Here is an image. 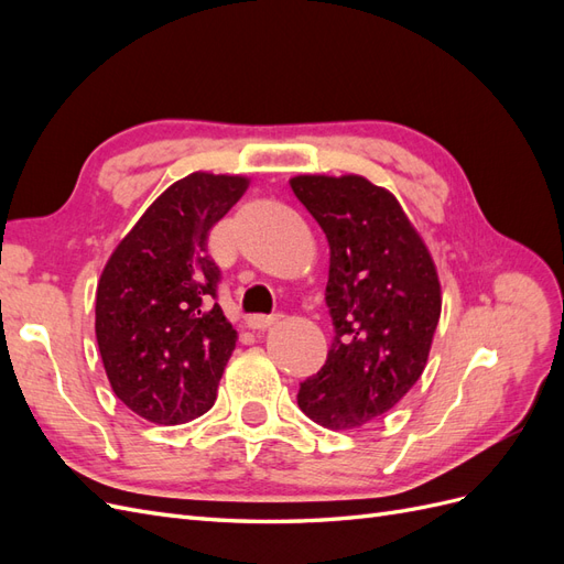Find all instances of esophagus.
Wrapping results in <instances>:
<instances>
[{
  "label": "esophagus",
  "mask_w": 564,
  "mask_h": 564,
  "mask_svg": "<svg viewBox=\"0 0 564 564\" xmlns=\"http://www.w3.org/2000/svg\"><path fill=\"white\" fill-rule=\"evenodd\" d=\"M280 315H249L247 324L251 329H268L270 324H275Z\"/></svg>",
  "instance_id": "obj_1"
}]
</instances>
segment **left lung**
<instances>
[{"label":"left lung","mask_w":564,"mask_h":564,"mask_svg":"<svg viewBox=\"0 0 564 564\" xmlns=\"http://www.w3.org/2000/svg\"><path fill=\"white\" fill-rule=\"evenodd\" d=\"M289 183L327 235L334 324L327 362L296 400L324 429H360L421 379L442 308L437 270L386 187L352 174Z\"/></svg>","instance_id":"8db88e82"}]
</instances>
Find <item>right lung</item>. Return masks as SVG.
Masks as SVG:
<instances>
[{
	"label": "right lung",
	"instance_id": "1",
	"mask_svg": "<svg viewBox=\"0 0 564 564\" xmlns=\"http://www.w3.org/2000/svg\"><path fill=\"white\" fill-rule=\"evenodd\" d=\"M249 187L195 172L169 185L117 245L96 289V340L115 395L176 425L209 412L237 332L216 303L209 230Z\"/></svg>",
	"mask_w": 564,
	"mask_h": 564
}]
</instances>
